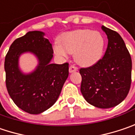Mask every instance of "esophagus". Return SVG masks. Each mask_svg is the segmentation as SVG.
I'll return each mask as SVG.
<instances>
[{
  "instance_id": "obj_1",
  "label": "esophagus",
  "mask_w": 135,
  "mask_h": 135,
  "mask_svg": "<svg viewBox=\"0 0 135 135\" xmlns=\"http://www.w3.org/2000/svg\"><path fill=\"white\" fill-rule=\"evenodd\" d=\"M69 73H73V72H75V71L78 70V68L75 66H73V65H72V66H69Z\"/></svg>"
}]
</instances>
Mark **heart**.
Returning <instances> with one entry per match:
<instances>
[{"instance_id": "obj_1", "label": "heart", "mask_w": 135, "mask_h": 135, "mask_svg": "<svg viewBox=\"0 0 135 135\" xmlns=\"http://www.w3.org/2000/svg\"><path fill=\"white\" fill-rule=\"evenodd\" d=\"M59 46L54 48L55 53L66 57L67 53H74L75 62L83 66H89L102 57L105 39L99 31L80 29L62 34L58 39Z\"/></svg>"}]
</instances>
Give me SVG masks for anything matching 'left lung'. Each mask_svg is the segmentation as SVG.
I'll use <instances>...</instances> for the list:
<instances>
[{
	"mask_svg": "<svg viewBox=\"0 0 135 135\" xmlns=\"http://www.w3.org/2000/svg\"><path fill=\"white\" fill-rule=\"evenodd\" d=\"M108 46L102 59L87 68H81V92L91 105L109 108L120 104L130 90L131 83V55L116 31L104 26Z\"/></svg>",
	"mask_w": 135,
	"mask_h": 135,
	"instance_id": "8db88e82",
	"label": "left lung"
}]
</instances>
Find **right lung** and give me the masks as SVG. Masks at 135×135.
<instances>
[{
	"label": "right lung",
	"mask_w": 135,
	"mask_h": 135,
	"mask_svg": "<svg viewBox=\"0 0 135 135\" xmlns=\"http://www.w3.org/2000/svg\"><path fill=\"white\" fill-rule=\"evenodd\" d=\"M41 31H30L16 39L7 52L4 69L7 91L16 105L29 114L37 115L51 107L60 96L69 75V63H50L53 50ZM36 55L39 65L33 73L23 74L18 67L22 53Z\"/></svg>",
	"instance_id": "right-lung-1"
}]
</instances>
